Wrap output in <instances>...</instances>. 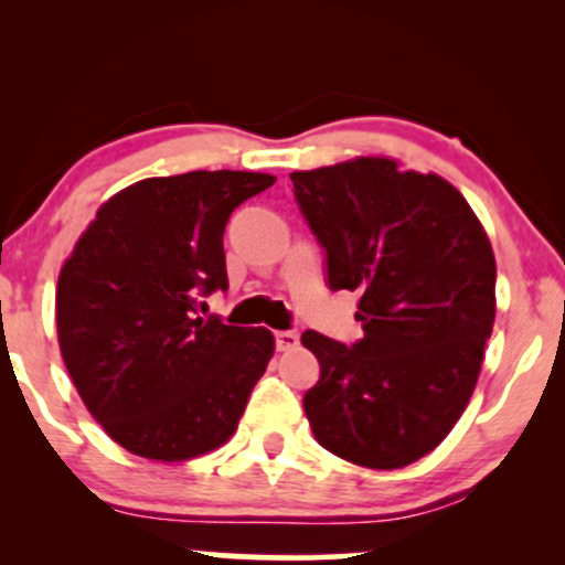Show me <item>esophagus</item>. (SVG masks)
I'll return each instance as SVG.
<instances>
[{
  "instance_id": "1",
  "label": "esophagus",
  "mask_w": 565,
  "mask_h": 565,
  "mask_svg": "<svg viewBox=\"0 0 565 565\" xmlns=\"http://www.w3.org/2000/svg\"><path fill=\"white\" fill-rule=\"evenodd\" d=\"M300 345V334L295 332V329H281V332H276V348L278 350H291Z\"/></svg>"
}]
</instances>
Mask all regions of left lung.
<instances>
[{
	"mask_svg": "<svg viewBox=\"0 0 565 565\" xmlns=\"http://www.w3.org/2000/svg\"><path fill=\"white\" fill-rule=\"evenodd\" d=\"M302 217L327 252L329 289L359 291L364 337L313 329L321 377L302 406L327 451L361 468L417 462L462 417L497 313V263L481 220L433 172L359 157L291 172Z\"/></svg>",
	"mask_w": 565,
	"mask_h": 565,
	"instance_id": "left-lung-1",
	"label": "left lung"
}]
</instances>
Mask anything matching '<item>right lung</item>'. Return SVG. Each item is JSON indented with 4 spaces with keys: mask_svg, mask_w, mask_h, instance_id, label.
<instances>
[{
    "mask_svg": "<svg viewBox=\"0 0 565 565\" xmlns=\"http://www.w3.org/2000/svg\"><path fill=\"white\" fill-rule=\"evenodd\" d=\"M276 183L263 172L148 178L97 210L61 268L57 342L84 406L127 451L183 462L236 433L274 334L201 319L228 289L231 212Z\"/></svg>",
    "mask_w": 565,
    "mask_h": 565,
    "instance_id": "right-lung-1",
    "label": "right lung"
}]
</instances>
